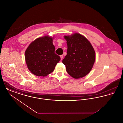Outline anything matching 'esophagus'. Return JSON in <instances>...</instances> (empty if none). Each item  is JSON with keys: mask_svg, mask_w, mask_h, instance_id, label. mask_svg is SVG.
Wrapping results in <instances>:
<instances>
[{"mask_svg": "<svg viewBox=\"0 0 123 123\" xmlns=\"http://www.w3.org/2000/svg\"><path fill=\"white\" fill-rule=\"evenodd\" d=\"M63 57H64V56H63V55H60V59H61V60H62V59H63Z\"/></svg>", "mask_w": 123, "mask_h": 123, "instance_id": "esophagus-1", "label": "esophagus"}]
</instances>
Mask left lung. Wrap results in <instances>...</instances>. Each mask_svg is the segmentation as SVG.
Listing matches in <instances>:
<instances>
[{
  "label": "left lung",
  "mask_w": 123,
  "mask_h": 123,
  "mask_svg": "<svg viewBox=\"0 0 123 123\" xmlns=\"http://www.w3.org/2000/svg\"><path fill=\"white\" fill-rule=\"evenodd\" d=\"M67 41V55L62 62L68 73L74 78L86 76L92 70L95 60V53L90 42L78 33L65 35Z\"/></svg>",
  "instance_id": "1"
}]
</instances>
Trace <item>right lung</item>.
Wrapping results in <instances>:
<instances>
[{
    "mask_svg": "<svg viewBox=\"0 0 123 123\" xmlns=\"http://www.w3.org/2000/svg\"><path fill=\"white\" fill-rule=\"evenodd\" d=\"M53 38L48 35L31 42L25 53V59L29 71L38 76H46L52 73L60 60L55 53Z\"/></svg>",
    "mask_w": 123,
    "mask_h": 123,
    "instance_id": "add662e5",
    "label": "right lung"
}]
</instances>
